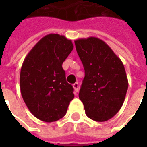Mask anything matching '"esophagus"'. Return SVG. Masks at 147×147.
I'll list each match as a JSON object with an SVG mask.
<instances>
[{"mask_svg":"<svg viewBox=\"0 0 147 147\" xmlns=\"http://www.w3.org/2000/svg\"><path fill=\"white\" fill-rule=\"evenodd\" d=\"M73 88L74 90H75V91L76 92H78L79 91V83H75L73 84Z\"/></svg>","mask_w":147,"mask_h":147,"instance_id":"esophagus-1","label":"esophagus"}]
</instances>
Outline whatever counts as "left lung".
I'll use <instances>...</instances> for the list:
<instances>
[{
  "label": "left lung",
  "instance_id": "1",
  "mask_svg": "<svg viewBox=\"0 0 147 147\" xmlns=\"http://www.w3.org/2000/svg\"><path fill=\"white\" fill-rule=\"evenodd\" d=\"M75 44L85 70L79 98L87 117L106 121L119 112L125 99L128 81L124 66L102 39L89 37Z\"/></svg>",
  "mask_w": 147,
  "mask_h": 147
}]
</instances>
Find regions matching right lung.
<instances>
[{
    "mask_svg": "<svg viewBox=\"0 0 147 147\" xmlns=\"http://www.w3.org/2000/svg\"><path fill=\"white\" fill-rule=\"evenodd\" d=\"M71 40L58 34L43 37L30 49L22 64L21 95L34 117L45 122L60 120L74 98L62 64L73 49Z\"/></svg>",
    "mask_w": 147,
    "mask_h": 147,
    "instance_id": "right-lung-1",
    "label": "right lung"
}]
</instances>
